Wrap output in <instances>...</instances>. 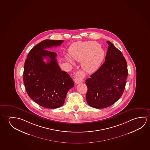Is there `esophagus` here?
<instances>
[{
  "mask_svg": "<svg viewBox=\"0 0 150 150\" xmlns=\"http://www.w3.org/2000/svg\"><path fill=\"white\" fill-rule=\"evenodd\" d=\"M84 77H85V74H83V71H77L75 74L74 80H75V83L79 84V83H81Z\"/></svg>",
  "mask_w": 150,
  "mask_h": 150,
  "instance_id": "obj_1",
  "label": "esophagus"
}]
</instances>
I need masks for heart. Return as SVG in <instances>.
Here are the masks:
<instances>
[{
  "mask_svg": "<svg viewBox=\"0 0 150 150\" xmlns=\"http://www.w3.org/2000/svg\"><path fill=\"white\" fill-rule=\"evenodd\" d=\"M69 55L73 60L81 62V68L88 74H92L99 69L105 56V51L96 42H79L70 48ZM67 61L74 62L69 58Z\"/></svg>",
  "mask_w": 150,
  "mask_h": 150,
  "instance_id": "obj_1",
  "label": "heart"
}]
</instances>
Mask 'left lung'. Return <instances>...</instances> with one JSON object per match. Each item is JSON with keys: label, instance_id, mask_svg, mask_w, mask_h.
I'll use <instances>...</instances> for the list:
<instances>
[{"label": "left lung", "instance_id": "1", "mask_svg": "<svg viewBox=\"0 0 150 150\" xmlns=\"http://www.w3.org/2000/svg\"><path fill=\"white\" fill-rule=\"evenodd\" d=\"M108 50L105 62L86 80L88 91L86 99L89 106L108 108L122 96L128 76L127 62L122 52L107 41Z\"/></svg>", "mask_w": 150, "mask_h": 150}]
</instances>
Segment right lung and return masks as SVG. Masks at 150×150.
Wrapping results in <instances>:
<instances>
[{
  "instance_id": "right-lung-1",
  "label": "right lung",
  "mask_w": 150,
  "mask_h": 150,
  "mask_svg": "<svg viewBox=\"0 0 150 150\" xmlns=\"http://www.w3.org/2000/svg\"><path fill=\"white\" fill-rule=\"evenodd\" d=\"M64 42L46 39L30 50L24 63L23 81L29 97L44 108H57L64 103L67 92L74 81L66 71L61 70L57 53L47 49ZM44 58H47L45 63Z\"/></svg>"
}]
</instances>
